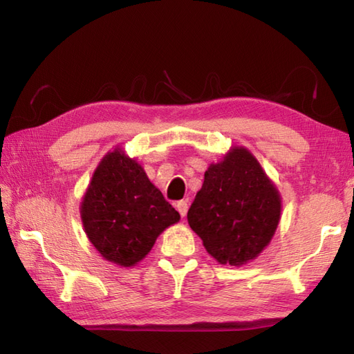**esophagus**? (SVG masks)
<instances>
[{"label":"esophagus","mask_w":354,"mask_h":354,"mask_svg":"<svg viewBox=\"0 0 354 354\" xmlns=\"http://www.w3.org/2000/svg\"><path fill=\"white\" fill-rule=\"evenodd\" d=\"M176 209L179 212V214L184 217L187 214V212H189V202H187V201H179L178 204H176Z\"/></svg>","instance_id":"34e87169"}]
</instances>
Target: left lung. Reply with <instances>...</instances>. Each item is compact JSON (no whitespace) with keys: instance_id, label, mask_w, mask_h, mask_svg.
<instances>
[{"instance_id":"8db88e82","label":"left lung","mask_w":354,"mask_h":354,"mask_svg":"<svg viewBox=\"0 0 354 354\" xmlns=\"http://www.w3.org/2000/svg\"><path fill=\"white\" fill-rule=\"evenodd\" d=\"M280 214V193L260 162L248 149L232 147L205 171L187 219L213 259L242 266L269 245Z\"/></svg>"}]
</instances>
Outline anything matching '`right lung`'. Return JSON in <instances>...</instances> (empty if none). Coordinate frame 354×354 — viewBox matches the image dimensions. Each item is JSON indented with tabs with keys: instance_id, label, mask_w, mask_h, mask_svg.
Wrapping results in <instances>:
<instances>
[{
	"instance_id": "add662e5",
	"label": "right lung",
	"mask_w": 354,
	"mask_h": 354,
	"mask_svg": "<svg viewBox=\"0 0 354 354\" xmlns=\"http://www.w3.org/2000/svg\"><path fill=\"white\" fill-rule=\"evenodd\" d=\"M86 236L102 257L133 266L181 216L149 181L145 169L115 149L103 156L80 205Z\"/></svg>"
}]
</instances>
